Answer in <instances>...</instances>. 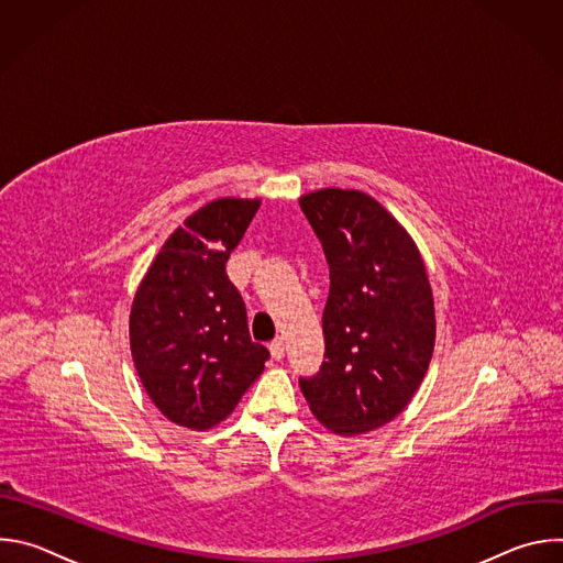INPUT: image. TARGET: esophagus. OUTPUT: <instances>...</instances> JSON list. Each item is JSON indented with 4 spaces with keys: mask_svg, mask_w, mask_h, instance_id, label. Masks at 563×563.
<instances>
[{
    "mask_svg": "<svg viewBox=\"0 0 563 563\" xmlns=\"http://www.w3.org/2000/svg\"><path fill=\"white\" fill-rule=\"evenodd\" d=\"M269 352H272V358H274V361H280V358L285 356V343H283V339L272 341V343H269Z\"/></svg>",
    "mask_w": 563,
    "mask_h": 563,
    "instance_id": "34e87169",
    "label": "esophagus"
}]
</instances>
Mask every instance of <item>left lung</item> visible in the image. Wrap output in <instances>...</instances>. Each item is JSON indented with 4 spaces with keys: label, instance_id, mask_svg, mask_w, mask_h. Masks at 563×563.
I'll list each match as a JSON object with an SVG mask.
<instances>
[{
    "label": "left lung",
    "instance_id": "obj_1",
    "mask_svg": "<svg viewBox=\"0 0 563 563\" xmlns=\"http://www.w3.org/2000/svg\"><path fill=\"white\" fill-rule=\"evenodd\" d=\"M298 202L330 265L328 361L300 389L328 430L367 434L408 408L430 367L437 318L426 263L404 224L363 191L330 187Z\"/></svg>",
    "mask_w": 563,
    "mask_h": 563
}]
</instances>
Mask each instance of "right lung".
I'll list each match as a JSON object with an SVG mask.
<instances>
[{"instance_id": "obj_1", "label": "right lung", "mask_w": 563, "mask_h": 563, "mask_svg": "<svg viewBox=\"0 0 563 563\" xmlns=\"http://www.w3.org/2000/svg\"><path fill=\"white\" fill-rule=\"evenodd\" d=\"M261 200L218 198L194 211L146 269L129 316L131 356L153 406L205 432L224 421L263 374L243 296L224 265Z\"/></svg>"}]
</instances>
